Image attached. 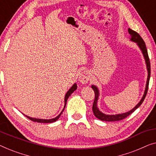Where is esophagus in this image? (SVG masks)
I'll list each match as a JSON object with an SVG mask.
<instances>
[{
	"label": "esophagus",
	"instance_id": "esophagus-1",
	"mask_svg": "<svg viewBox=\"0 0 156 156\" xmlns=\"http://www.w3.org/2000/svg\"><path fill=\"white\" fill-rule=\"evenodd\" d=\"M90 73L87 71H84L81 72L80 73L78 77V81L83 84H85L88 82L90 80Z\"/></svg>",
	"mask_w": 156,
	"mask_h": 156
}]
</instances>
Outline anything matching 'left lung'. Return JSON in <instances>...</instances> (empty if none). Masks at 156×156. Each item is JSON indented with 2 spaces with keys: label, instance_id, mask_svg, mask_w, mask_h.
<instances>
[{
  "label": "left lung",
  "instance_id": "1",
  "mask_svg": "<svg viewBox=\"0 0 156 156\" xmlns=\"http://www.w3.org/2000/svg\"><path fill=\"white\" fill-rule=\"evenodd\" d=\"M129 33L130 34V41H133V42L136 43L138 47L139 48L140 50H141L142 54H143L145 63H146V69L147 71H148V76H147V80H146V87H145V90L144 93V95L142 96L141 100L139 101V103L136 105V106L133 107V109H131V110H129L126 112L124 113H120V114H115V115H107V114L103 113L100 110V109L98 108V99H99L100 96V91L98 87L95 85H92L91 87L93 89L94 92H95V100H94L93 105V112L94 115L98 119L100 120H102V121H105V122H115V121H119V120H122L126 117H128L129 115H130L131 113H133L136 109L141 106V105L143 103L144 100L146 98L147 92H148V83H149V80H150L151 77V65H150V61H149L148 55V51H147L146 44H145L144 41L143 39L141 38V36L136 32L133 30H131L130 28H129L128 30Z\"/></svg>",
  "mask_w": 156,
  "mask_h": 156
}]
</instances>
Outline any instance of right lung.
<instances>
[{"instance_id":"right-lung-1","label":"right lung","mask_w":156,"mask_h":156,"mask_svg":"<svg viewBox=\"0 0 156 156\" xmlns=\"http://www.w3.org/2000/svg\"><path fill=\"white\" fill-rule=\"evenodd\" d=\"M77 89V84H76V83H74V84L72 85V86L71 87V88H70L69 90H68V92L66 93L65 95V98H64V107H63V109H62V111L61 112V113L59 114V115L58 116H56V117L55 118H52V119H37V118H34V117H29V116H27L25 115H23L25 116V117H27V118H28V119H30V120H32V121L33 122H39V123H52V122H54L57 121V120L58 119V118L60 117V116L61 115V114H62V112H63V110H64V108L66 107V102H67V100L69 99V98L70 97V95H71L72 93H73L74 91L76 90Z\"/></svg>"}]
</instances>
